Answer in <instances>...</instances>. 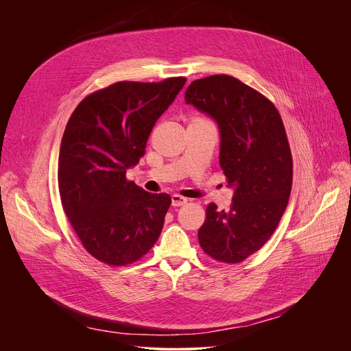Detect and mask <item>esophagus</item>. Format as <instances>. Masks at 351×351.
<instances>
[{"label": "esophagus", "mask_w": 351, "mask_h": 351, "mask_svg": "<svg viewBox=\"0 0 351 351\" xmlns=\"http://www.w3.org/2000/svg\"><path fill=\"white\" fill-rule=\"evenodd\" d=\"M171 199H172V206L173 207H180V206H184L187 203V198H184V197H182L179 194H172Z\"/></svg>", "instance_id": "34e87169"}]
</instances>
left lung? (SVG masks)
I'll return each instance as SVG.
<instances>
[{
	"label": "left lung",
	"mask_w": 351,
	"mask_h": 351,
	"mask_svg": "<svg viewBox=\"0 0 351 351\" xmlns=\"http://www.w3.org/2000/svg\"><path fill=\"white\" fill-rule=\"evenodd\" d=\"M184 101L218 125L219 165L233 189L229 210L207 207L198 241L214 260L236 264L265 244L289 203L293 162L285 126L268 98L228 75L191 82Z\"/></svg>",
	"instance_id": "8db88e82"
}]
</instances>
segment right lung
Here are the masks:
<instances>
[{
  "label": "right lung",
  "mask_w": 351,
  "mask_h": 351,
  "mask_svg": "<svg viewBox=\"0 0 351 351\" xmlns=\"http://www.w3.org/2000/svg\"><path fill=\"white\" fill-rule=\"evenodd\" d=\"M186 83L119 82L76 107L64 132L58 186L64 211L87 252L108 265H126L158 240L171 197L126 180L157 119Z\"/></svg>",
  "instance_id": "right-lung-1"
}]
</instances>
